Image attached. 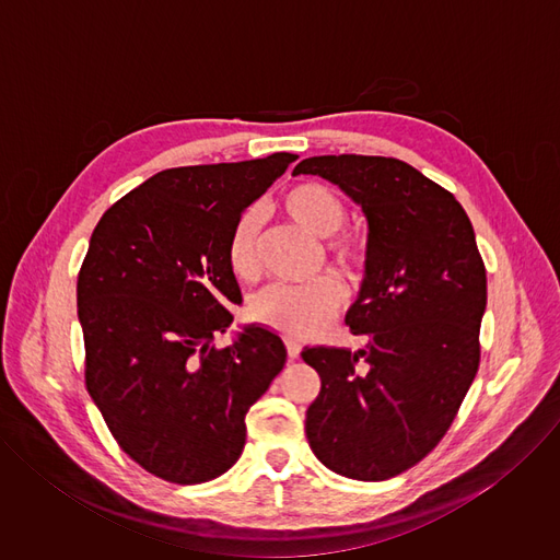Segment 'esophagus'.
Returning a JSON list of instances; mask_svg holds the SVG:
<instances>
[{
  "mask_svg": "<svg viewBox=\"0 0 560 560\" xmlns=\"http://www.w3.org/2000/svg\"><path fill=\"white\" fill-rule=\"evenodd\" d=\"M285 350H288V359L290 361L299 359V354H301V346L294 339H285Z\"/></svg>",
  "mask_w": 560,
  "mask_h": 560,
  "instance_id": "1",
  "label": "esophagus"
}]
</instances>
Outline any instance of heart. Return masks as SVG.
I'll return each mask as SVG.
<instances>
[{
	"label": "heart",
	"mask_w": 560,
	"mask_h": 560,
	"mask_svg": "<svg viewBox=\"0 0 560 560\" xmlns=\"http://www.w3.org/2000/svg\"><path fill=\"white\" fill-rule=\"evenodd\" d=\"M281 210L301 228L316 236H332L346 223V206L341 197L316 182H303L292 186L281 197ZM259 214L246 210L234 221L225 257L230 270L238 279H253L257 272V238ZM332 257L359 272L365 264V248L354 236H337L328 244ZM343 303V285L337 277L324 275L307 285H272L266 288L250 303V316L257 324L277 330L285 337H314L322 332Z\"/></svg>",
	"instance_id": "obj_1"
}]
</instances>
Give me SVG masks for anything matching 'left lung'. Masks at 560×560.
Segmentation results:
<instances>
[{"mask_svg":"<svg viewBox=\"0 0 560 560\" xmlns=\"http://www.w3.org/2000/svg\"><path fill=\"white\" fill-rule=\"evenodd\" d=\"M292 175L337 184L368 219L365 277L348 310L368 348H305L322 376L305 412L314 456L357 481H385L450 430L481 361L488 277L452 192L392 156H310Z\"/></svg>","mask_w":560,"mask_h":560,"instance_id":"8db88e82","label":"left lung"}]
</instances>
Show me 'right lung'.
I'll list each match as a JSON object with an SVG mask.
<instances>
[{"mask_svg": "<svg viewBox=\"0 0 560 560\" xmlns=\"http://www.w3.org/2000/svg\"><path fill=\"white\" fill-rule=\"evenodd\" d=\"M292 152L156 173L113 203L77 277L86 387L119 447L179 486L228 471L246 415L285 363L283 341L248 326L219 350L242 290L228 236L294 162Z\"/></svg>", "mask_w": 560, "mask_h": 560, "instance_id": "1", "label": "right lung"}]
</instances>
